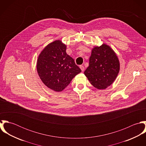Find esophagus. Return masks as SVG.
I'll return each mask as SVG.
<instances>
[{"mask_svg": "<svg viewBox=\"0 0 146 146\" xmlns=\"http://www.w3.org/2000/svg\"><path fill=\"white\" fill-rule=\"evenodd\" d=\"M80 69L82 70V71H84V70H85V67H84V66H83V65H80Z\"/></svg>", "mask_w": 146, "mask_h": 146, "instance_id": "obj_1", "label": "esophagus"}]
</instances>
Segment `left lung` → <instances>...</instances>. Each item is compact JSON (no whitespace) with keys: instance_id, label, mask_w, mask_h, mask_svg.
I'll return each instance as SVG.
<instances>
[{"instance_id":"8db88e82","label":"left lung","mask_w":146,"mask_h":146,"mask_svg":"<svg viewBox=\"0 0 146 146\" xmlns=\"http://www.w3.org/2000/svg\"><path fill=\"white\" fill-rule=\"evenodd\" d=\"M120 70V63L114 51L103 44L92 50L89 66L84 74L92 85L98 89H104L116 79Z\"/></svg>"}]
</instances>
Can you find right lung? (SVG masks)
I'll use <instances>...</instances> for the list:
<instances>
[{"mask_svg":"<svg viewBox=\"0 0 146 146\" xmlns=\"http://www.w3.org/2000/svg\"><path fill=\"white\" fill-rule=\"evenodd\" d=\"M66 50L65 44L56 40L42 50L37 61L38 73L42 83L56 92H61L82 71Z\"/></svg>","mask_w":146,"mask_h":146,"instance_id":"right-lung-1","label":"right lung"}]
</instances>
